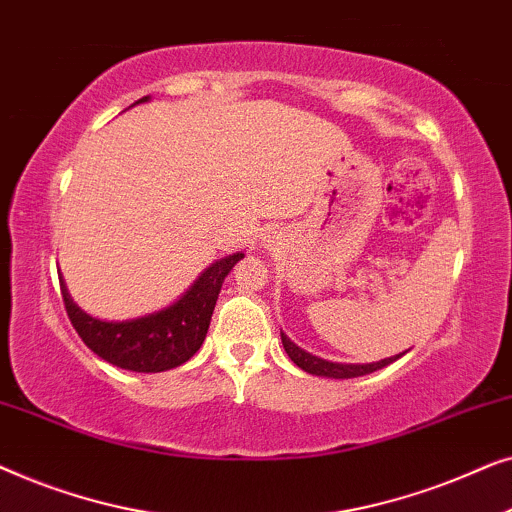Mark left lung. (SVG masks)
<instances>
[{
	"label": "left lung",
	"instance_id": "1",
	"mask_svg": "<svg viewBox=\"0 0 512 512\" xmlns=\"http://www.w3.org/2000/svg\"><path fill=\"white\" fill-rule=\"evenodd\" d=\"M282 345L286 349V354H289V359L296 363L298 368H303L305 373L319 375V377H333V380H349V377H361V375L375 373V370L389 366V363H394L398 356H401V354L391 356V359H382L377 363H333V361L319 359V356H312L310 352H305V349L293 345V342L286 338L284 333H282Z\"/></svg>",
	"mask_w": 512,
	"mask_h": 512
}]
</instances>
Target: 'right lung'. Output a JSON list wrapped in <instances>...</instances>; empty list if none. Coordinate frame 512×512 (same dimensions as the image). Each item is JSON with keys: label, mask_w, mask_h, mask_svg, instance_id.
<instances>
[{"label": "right lung", "mask_w": 512, "mask_h": 512, "mask_svg": "<svg viewBox=\"0 0 512 512\" xmlns=\"http://www.w3.org/2000/svg\"><path fill=\"white\" fill-rule=\"evenodd\" d=\"M142 97L139 102H146ZM244 254L221 258L202 272L198 282L165 310L130 321H100L76 307L60 277V293L67 317L86 347L111 366L135 373H163L177 368L198 352L205 340L221 284Z\"/></svg>", "instance_id": "obj_1"}]
</instances>
